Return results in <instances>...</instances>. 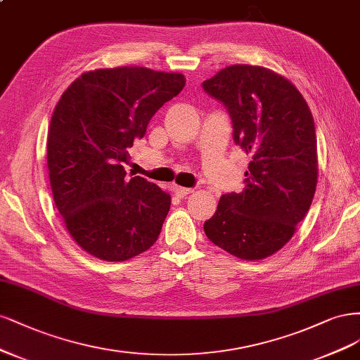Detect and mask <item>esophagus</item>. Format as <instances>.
<instances>
[{"mask_svg": "<svg viewBox=\"0 0 360 360\" xmlns=\"http://www.w3.org/2000/svg\"><path fill=\"white\" fill-rule=\"evenodd\" d=\"M194 190L191 188H185V187H175L173 188V193H175L176 197H179V199H184V197H187L188 194H191Z\"/></svg>", "mask_w": 360, "mask_h": 360, "instance_id": "obj_1", "label": "esophagus"}]
</instances>
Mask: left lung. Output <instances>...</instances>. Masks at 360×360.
<instances>
[{
  "instance_id": "obj_1",
  "label": "left lung",
  "mask_w": 360,
  "mask_h": 360,
  "mask_svg": "<svg viewBox=\"0 0 360 360\" xmlns=\"http://www.w3.org/2000/svg\"><path fill=\"white\" fill-rule=\"evenodd\" d=\"M203 89L226 104L235 142L251 154L245 188L221 195L205 233L240 260H263L293 238L314 199V118L299 89L266 67L229 65Z\"/></svg>"
}]
</instances>
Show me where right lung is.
Returning <instances> with one entry per match:
<instances>
[{
  "instance_id": "obj_1",
  "label": "right lung",
  "mask_w": 360,
  "mask_h": 360,
  "mask_svg": "<svg viewBox=\"0 0 360 360\" xmlns=\"http://www.w3.org/2000/svg\"><path fill=\"white\" fill-rule=\"evenodd\" d=\"M185 86L182 73L146 67L97 68L80 75L55 106L48 134L53 202L77 245L104 262L150 248L170 195L145 178H127L129 148L155 112Z\"/></svg>"
}]
</instances>
